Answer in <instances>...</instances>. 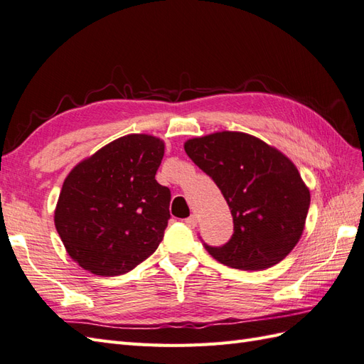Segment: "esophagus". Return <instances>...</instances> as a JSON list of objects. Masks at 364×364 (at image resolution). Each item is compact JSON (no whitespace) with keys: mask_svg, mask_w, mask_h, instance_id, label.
Here are the masks:
<instances>
[{"mask_svg":"<svg viewBox=\"0 0 364 364\" xmlns=\"http://www.w3.org/2000/svg\"><path fill=\"white\" fill-rule=\"evenodd\" d=\"M186 225H188L191 229H195V228H197V223H198V220H197V217H195V215H191L189 218H186Z\"/></svg>","mask_w":364,"mask_h":364,"instance_id":"34e87169","label":"esophagus"}]
</instances>
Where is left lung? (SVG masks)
I'll use <instances>...</instances> for the list:
<instances>
[{"mask_svg":"<svg viewBox=\"0 0 364 364\" xmlns=\"http://www.w3.org/2000/svg\"><path fill=\"white\" fill-rule=\"evenodd\" d=\"M184 151L215 181L234 218V235L206 246L217 262L262 271L284 259L300 241L311 192L296 166L277 147L245 132L189 138Z\"/></svg>","mask_w":364,"mask_h":364,"instance_id":"1","label":"left lung"}]
</instances>
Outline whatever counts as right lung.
Segmentation results:
<instances>
[{
  "label": "right lung",
  "mask_w": 364,
  "mask_h": 364,
  "mask_svg": "<svg viewBox=\"0 0 364 364\" xmlns=\"http://www.w3.org/2000/svg\"><path fill=\"white\" fill-rule=\"evenodd\" d=\"M164 141L147 134L119 136L66 176L55 228L85 271L115 277L152 255L169 220L171 191L155 180Z\"/></svg>",
  "instance_id": "add662e5"
}]
</instances>
